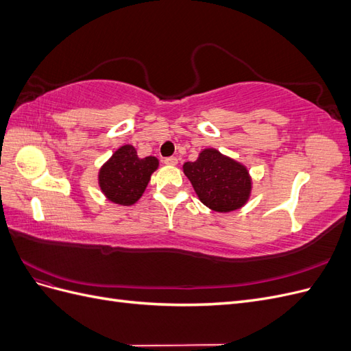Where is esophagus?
<instances>
[{
    "label": "esophagus",
    "mask_w": 351,
    "mask_h": 351,
    "mask_svg": "<svg viewBox=\"0 0 351 351\" xmlns=\"http://www.w3.org/2000/svg\"><path fill=\"white\" fill-rule=\"evenodd\" d=\"M178 162V159L176 156H168V158H164V164L167 165H176Z\"/></svg>",
    "instance_id": "1"
}]
</instances>
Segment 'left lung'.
<instances>
[{"instance_id": "left-lung-1", "label": "left lung", "mask_w": 351, "mask_h": 351, "mask_svg": "<svg viewBox=\"0 0 351 351\" xmlns=\"http://www.w3.org/2000/svg\"><path fill=\"white\" fill-rule=\"evenodd\" d=\"M183 171L200 202L217 212H230L246 204L252 182L247 169L215 149L202 151L195 162H186Z\"/></svg>"}]
</instances>
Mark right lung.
<instances>
[{
    "label": "right lung",
    "mask_w": 351,
    "mask_h": 351,
    "mask_svg": "<svg viewBox=\"0 0 351 351\" xmlns=\"http://www.w3.org/2000/svg\"><path fill=\"white\" fill-rule=\"evenodd\" d=\"M156 168L155 156L142 159L132 145H124L101 168V190L114 204L130 206L141 199Z\"/></svg>",
    "instance_id": "add662e5"
}]
</instances>
